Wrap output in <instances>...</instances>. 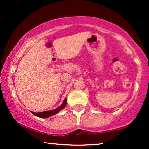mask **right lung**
<instances>
[{
    "instance_id": "obj_1",
    "label": "right lung",
    "mask_w": 149,
    "mask_h": 149,
    "mask_svg": "<svg viewBox=\"0 0 149 149\" xmlns=\"http://www.w3.org/2000/svg\"><path fill=\"white\" fill-rule=\"evenodd\" d=\"M66 101H67V100H66V98H65L64 102H63V103L61 104L59 107H57V109H53V110L47 111H43V112H39V113H35V112L31 111V113L34 116H37V117L42 118H47L50 117V116L58 113L61 110H62L63 109H64L66 105Z\"/></svg>"
}]
</instances>
